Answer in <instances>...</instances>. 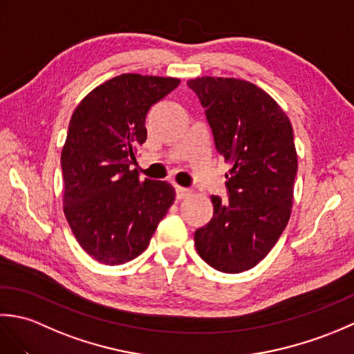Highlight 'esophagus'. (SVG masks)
Returning a JSON list of instances; mask_svg holds the SVG:
<instances>
[{"label": "esophagus", "instance_id": "34e87169", "mask_svg": "<svg viewBox=\"0 0 354 354\" xmlns=\"http://www.w3.org/2000/svg\"><path fill=\"white\" fill-rule=\"evenodd\" d=\"M175 189H176V198H178V199H184L185 196H189V194H190V190L185 189V187L176 185Z\"/></svg>", "mask_w": 354, "mask_h": 354}]
</instances>
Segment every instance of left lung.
<instances>
[{"mask_svg": "<svg viewBox=\"0 0 354 354\" xmlns=\"http://www.w3.org/2000/svg\"><path fill=\"white\" fill-rule=\"evenodd\" d=\"M187 85L205 109L217 152L231 162L228 199L213 194V217L194 231V245L212 268L243 272L266 257L289 222L298 167L292 124L251 82L198 77Z\"/></svg>", "mask_w": 354, "mask_h": 354, "instance_id": "1", "label": "left lung"}]
</instances>
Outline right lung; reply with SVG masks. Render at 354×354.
<instances>
[{
    "mask_svg": "<svg viewBox=\"0 0 354 354\" xmlns=\"http://www.w3.org/2000/svg\"><path fill=\"white\" fill-rule=\"evenodd\" d=\"M179 79L122 74L93 89L70 120L61 155L64 213L79 245L103 265H123L146 250L175 201L165 181H140L146 115Z\"/></svg>",
    "mask_w": 354,
    "mask_h": 354,
    "instance_id": "obj_1",
    "label": "right lung"
}]
</instances>
